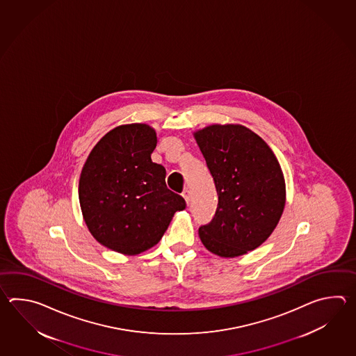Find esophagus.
Returning <instances> with one entry per match:
<instances>
[{
  "mask_svg": "<svg viewBox=\"0 0 356 356\" xmlns=\"http://www.w3.org/2000/svg\"><path fill=\"white\" fill-rule=\"evenodd\" d=\"M181 196H183V198L186 200V202L189 204V200H191V192H189L188 189H184V191H183V193H181Z\"/></svg>",
  "mask_w": 356,
  "mask_h": 356,
  "instance_id": "34e87169",
  "label": "esophagus"
}]
</instances>
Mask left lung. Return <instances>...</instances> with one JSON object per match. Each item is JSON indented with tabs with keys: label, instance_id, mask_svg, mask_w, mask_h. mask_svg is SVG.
<instances>
[{
	"label": "left lung",
	"instance_id": "obj_1",
	"mask_svg": "<svg viewBox=\"0 0 356 356\" xmlns=\"http://www.w3.org/2000/svg\"><path fill=\"white\" fill-rule=\"evenodd\" d=\"M193 136L211 173L219 204L198 229L207 250L233 258L273 234L286 201L280 164L265 141L242 124H211Z\"/></svg>",
	"mask_w": 356,
	"mask_h": 356
}]
</instances>
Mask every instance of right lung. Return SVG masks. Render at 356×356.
<instances>
[{
    "label": "right lung",
    "mask_w": 356,
    "mask_h": 356,
    "mask_svg": "<svg viewBox=\"0 0 356 356\" xmlns=\"http://www.w3.org/2000/svg\"><path fill=\"white\" fill-rule=\"evenodd\" d=\"M156 132L122 124L92 147L79 181V200L91 235L109 250L140 254L159 243L183 197L168 189L165 168L152 163Z\"/></svg>",
    "instance_id": "1"
}]
</instances>
